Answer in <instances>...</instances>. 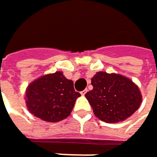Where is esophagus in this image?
Returning a JSON list of instances; mask_svg holds the SVG:
<instances>
[{
    "label": "esophagus",
    "instance_id": "esophagus-1",
    "mask_svg": "<svg viewBox=\"0 0 157 157\" xmlns=\"http://www.w3.org/2000/svg\"><path fill=\"white\" fill-rule=\"evenodd\" d=\"M87 93V90L85 89V90H83V91L81 92V94H82V95H85V93Z\"/></svg>",
    "mask_w": 157,
    "mask_h": 157
}]
</instances>
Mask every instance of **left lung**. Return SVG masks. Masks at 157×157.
Returning a JSON list of instances; mask_svg holds the SVG:
<instances>
[{
  "label": "left lung",
  "mask_w": 157,
  "mask_h": 157,
  "mask_svg": "<svg viewBox=\"0 0 157 157\" xmlns=\"http://www.w3.org/2000/svg\"><path fill=\"white\" fill-rule=\"evenodd\" d=\"M93 89L85 93L94 115L101 121L117 123L130 117L142 101L138 87L121 75L98 72L92 78Z\"/></svg>",
  "instance_id": "obj_1"
}]
</instances>
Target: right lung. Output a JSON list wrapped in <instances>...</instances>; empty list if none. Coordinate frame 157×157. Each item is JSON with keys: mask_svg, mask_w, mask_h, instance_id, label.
Returning a JSON list of instances; mask_svg holds the SVG:
<instances>
[{"mask_svg": "<svg viewBox=\"0 0 157 157\" xmlns=\"http://www.w3.org/2000/svg\"><path fill=\"white\" fill-rule=\"evenodd\" d=\"M81 94L75 91L74 82L56 72L31 82L26 92V103L30 113L48 122L67 118Z\"/></svg>", "mask_w": 157, "mask_h": 157, "instance_id": "1", "label": "right lung"}]
</instances>
